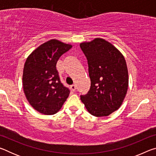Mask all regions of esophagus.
Instances as JSON below:
<instances>
[{
  "mask_svg": "<svg viewBox=\"0 0 156 156\" xmlns=\"http://www.w3.org/2000/svg\"><path fill=\"white\" fill-rule=\"evenodd\" d=\"M71 89H72L73 91H76V87L75 84H72V85H71Z\"/></svg>",
  "mask_w": 156,
  "mask_h": 156,
  "instance_id": "34e87169",
  "label": "esophagus"
}]
</instances>
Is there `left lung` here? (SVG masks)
I'll return each mask as SVG.
<instances>
[{
  "instance_id": "left-lung-1",
  "label": "left lung",
  "mask_w": 156,
  "mask_h": 156,
  "mask_svg": "<svg viewBox=\"0 0 156 156\" xmlns=\"http://www.w3.org/2000/svg\"><path fill=\"white\" fill-rule=\"evenodd\" d=\"M87 59L91 87L80 96L87 110L96 117L108 116L122 105L129 85L128 69L119 50L103 38L80 44Z\"/></svg>"
}]
</instances>
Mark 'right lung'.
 <instances>
[{"label": "right lung", "instance_id": "add662e5", "mask_svg": "<svg viewBox=\"0 0 156 156\" xmlns=\"http://www.w3.org/2000/svg\"><path fill=\"white\" fill-rule=\"evenodd\" d=\"M72 47L56 39L38 46L29 55L23 73V87L27 101L37 112L53 115L61 109L69 95L56 69L60 57Z\"/></svg>", "mask_w": 156, "mask_h": 156}]
</instances>
